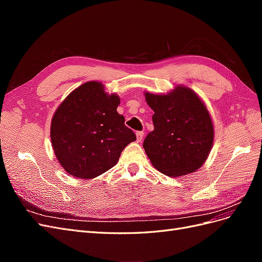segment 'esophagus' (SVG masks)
<instances>
[{
	"instance_id": "esophagus-1",
	"label": "esophagus",
	"mask_w": 262,
	"mask_h": 262,
	"mask_svg": "<svg viewBox=\"0 0 262 262\" xmlns=\"http://www.w3.org/2000/svg\"><path fill=\"white\" fill-rule=\"evenodd\" d=\"M136 136H137V141H138V142H141L142 139H143V132H142V131H138V132L136 133Z\"/></svg>"
}]
</instances>
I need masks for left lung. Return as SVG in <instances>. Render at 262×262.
I'll return each mask as SVG.
<instances>
[{
	"label": "left lung",
	"instance_id": "8db88e82",
	"mask_svg": "<svg viewBox=\"0 0 262 262\" xmlns=\"http://www.w3.org/2000/svg\"><path fill=\"white\" fill-rule=\"evenodd\" d=\"M145 99L154 112V130L143 143L152 165L170 177L199 169L214 140L213 122L203 101L185 86L166 95L145 93Z\"/></svg>",
	"mask_w": 262,
	"mask_h": 262
}]
</instances>
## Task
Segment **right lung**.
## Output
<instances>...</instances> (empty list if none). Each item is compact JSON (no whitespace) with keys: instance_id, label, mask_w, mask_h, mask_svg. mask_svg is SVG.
Here are the masks:
<instances>
[{"instance_id":"obj_1","label":"right lung","mask_w":262,"mask_h":262,"mask_svg":"<svg viewBox=\"0 0 262 262\" xmlns=\"http://www.w3.org/2000/svg\"><path fill=\"white\" fill-rule=\"evenodd\" d=\"M118 95L104 85L87 82L62 101L52 117L50 137L59 163L68 173L92 179L117 164L123 148L136 141L134 132L119 115Z\"/></svg>"}]
</instances>
